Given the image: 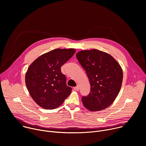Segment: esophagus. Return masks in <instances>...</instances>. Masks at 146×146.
<instances>
[{
  "instance_id": "1",
  "label": "esophagus",
  "mask_w": 146,
  "mask_h": 146,
  "mask_svg": "<svg viewBox=\"0 0 146 146\" xmlns=\"http://www.w3.org/2000/svg\"><path fill=\"white\" fill-rule=\"evenodd\" d=\"M73 89L74 90H79V86H78V85H77L76 86H75V87H74L73 88Z\"/></svg>"
}]
</instances>
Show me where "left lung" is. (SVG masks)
<instances>
[{"label":"left lung","mask_w":146,"mask_h":146,"mask_svg":"<svg viewBox=\"0 0 146 146\" xmlns=\"http://www.w3.org/2000/svg\"><path fill=\"white\" fill-rule=\"evenodd\" d=\"M76 57L85 70L90 85L86 96L82 97L86 108L98 111L110 106L117 96L123 81V71L109 54L92 49L82 50Z\"/></svg>","instance_id":"1"}]
</instances>
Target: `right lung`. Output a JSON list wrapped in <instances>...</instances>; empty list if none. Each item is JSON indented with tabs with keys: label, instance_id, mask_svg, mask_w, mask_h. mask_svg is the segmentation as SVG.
Masks as SVG:
<instances>
[{
	"label": "right lung",
	"instance_id": "1",
	"mask_svg": "<svg viewBox=\"0 0 146 146\" xmlns=\"http://www.w3.org/2000/svg\"><path fill=\"white\" fill-rule=\"evenodd\" d=\"M74 48H57L35 60L25 77L26 87L34 102L46 110L60 106L69 96L72 88L61 73V66L75 53Z\"/></svg>",
	"mask_w": 146,
	"mask_h": 146
}]
</instances>
